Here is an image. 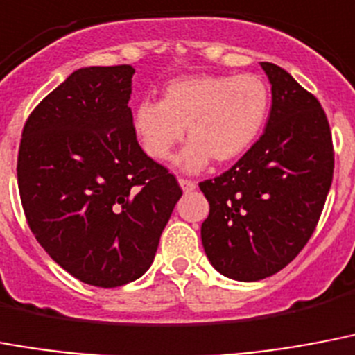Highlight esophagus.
<instances>
[{
    "instance_id": "esophagus-1",
    "label": "esophagus",
    "mask_w": 355,
    "mask_h": 355,
    "mask_svg": "<svg viewBox=\"0 0 355 355\" xmlns=\"http://www.w3.org/2000/svg\"><path fill=\"white\" fill-rule=\"evenodd\" d=\"M180 187L183 189V192H192L196 189V183L191 180H185V178H180Z\"/></svg>"
}]
</instances>
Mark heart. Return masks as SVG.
I'll list each match as a JSON object with an SVG mask.
<instances>
[{
	"instance_id": "b5f03b06",
	"label": "heart",
	"mask_w": 355,
	"mask_h": 355,
	"mask_svg": "<svg viewBox=\"0 0 355 355\" xmlns=\"http://www.w3.org/2000/svg\"><path fill=\"white\" fill-rule=\"evenodd\" d=\"M269 101L268 84L253 73L180 76L164 86L163 101L133 107V132L150 159L166 163L187 128L191 143L175 163L196 174L212 159L231 163L245 154L266 124Z\"/></svg>"
}]
</instances>
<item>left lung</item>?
I'll list each match as a JSON object with an SVG mask.
<instances>
[{
	"instance_id": "1",
	"label": "left lung",
	"mask_w": 355,
	"mask_h": 355,
	"mask_svg": "<svg viewBox=\"0 0 355 355\" xmlns=\"http://www.w3.org/2000/svg\"><path fill=\"white\" fill-rule=\"evenodd\" d=\"M260 65L271 84L262 137L234 166L200 183L211 205L201 223L207 258L242 282L271 277L302 251L334 178L330 124L319 101L282 67Z\"/></svg>"
}]
</instances>
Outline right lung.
Instances as JSON below:
<instances>
[{
    "label": "right lung",
    "instance_id": "1",
    "mask_svg": "<svg viewBox=\"0 0 355 355\" xmlns=\"http://www.w3.org/2000/svg\"><path fill=\"white\" fill-rule=\"evenodd\" d=\"M132 65L82 67L34 107L21 133L18 189L31 231L60 268L98 288L143 277L181 198L139 146Z\"/></svg>",
    "mask_w": 355,
    "mask_h": 355
}]
</instances>
